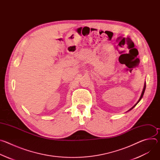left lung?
Wrapping results in <instances>:
<instances>
[{
	"mask_svg": "<svg viewBox=\"0 0 160 160\" xmlns=\"http://www.w3.org/2000/svg\"><path fill=\"white\" fill-rule=\"evenodd\" d=\"M145 89H146V83H144V88H143V90H142V94H141V97H140V98H139V101H138V102H137V103H136V104H135V105H134V106H133V107H132V108H131V109H129V110H128V111H130V110H131V109H133V108H134V107H135V106H136V105H137V104H138V103H139V101H141V99H142V97H143V95H144V92H145Z\"/></svg>",
	"mask_w": 160,
	"mask_h": 160,
	"instance_id": "left-lung-1",
	"label": "left lung"
}]
</instances>
